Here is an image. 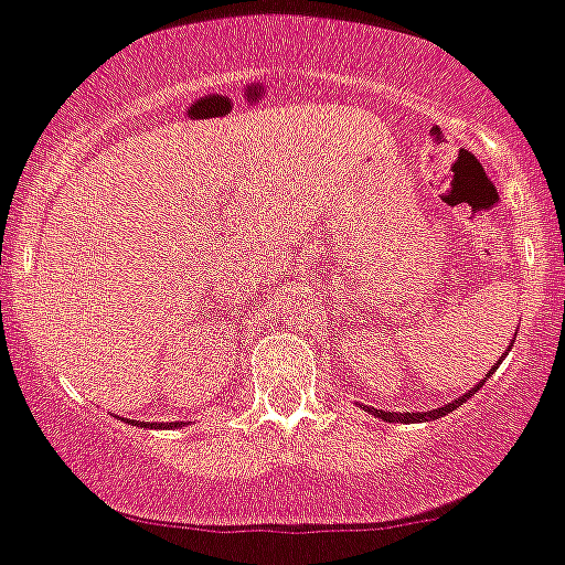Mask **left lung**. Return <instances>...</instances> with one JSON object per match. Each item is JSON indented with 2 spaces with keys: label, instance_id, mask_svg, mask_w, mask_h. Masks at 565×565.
<instances>
[{
  "label": "left lung",
  "instance_id": "1",
  "mask_svg": "<svg viewBox=\"0 0 565 565\" xmlns=\"http://www.w3.org/2000/svg\"><path fill=\"white\" fill-rule=\"evenodd\" d=\"M489 377V375H487ZM480 386H483V381H480L478 386H475V390H469L463 395V398H458V401H452V404H444V406H438V409H429V412H404V415H398V412H384V409H375V406H364L366 412H372V415H377V418H384V420H390V424H395V420H401V424H420V420H435V418H444V415H449V412L452 409H458L460 404H463V401H469L475 395V392L480 390Z\"/></svg>",
  "mask_w": 565,
  "mask_h": 565
}]
</instances>
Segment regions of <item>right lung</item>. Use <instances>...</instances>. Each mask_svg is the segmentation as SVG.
<instances>
[{
	"label": "right lung",
	"mask_w": 565,
	"mask_h": 565,
	"mask_svg": "<svg viewBox=\"0 0 565 565\" xmlns=\"http://www.w3.org/2000/svg\"><path fill=\"white\" fill-rule=\"evenodd\" d=\"M145 426H153V424H145ZM161 426H167V424H161ZM175 426H181V424H175Z\"/></svg>",
	"instance_id": "1"
}]
</instances>
